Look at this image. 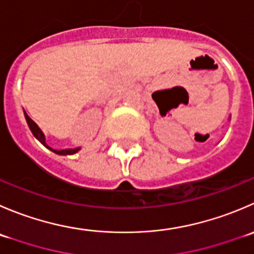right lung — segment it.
Here are the masks:
<instances>
[{
  "label": "right lung",
  "mask_w": 254,
  "mask_h": 254,
  "mask_svg": "<svg viewBox=\"0 0 254 254\" xmlns=\"http://www.w3.org/2000/svg\"><path fill=\"white\" fill-rule=\"evenodd\" d=\"M24 118H26L27 124H28L29 129H31L32 134L34 135V137H36V139L38 140V141L41 142V144H43L44 146L47 147V149H49V150H51V151H53L54 154H58V155H73V154H75V152H78L80 150V147H75V149H63V150L52 149L51 146H48V145H47L46 136H44V134H43V132H42V130L39 129L38 125H37L36 123H34L33 120H32L31 118H29L28 115H27L26 112H24Z\"/></svg>",
  "instance_id": "add662e5"
}]
</instances>
